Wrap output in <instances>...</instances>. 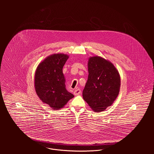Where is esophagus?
<instances>
[{
    "mask_svg": "<svg viewBox=\"0 0 154 154\" xmlns=\"http://www.w3.org/2000/svg\"><path fill=\"white\" fill-rule=\"evenodd\" d=\"M73 94H74L75 95H79V94H81V90H80L79 89H76V90L74 91Z\"/></svg>",
    "mask_w": 154,
    "mask_h": 154,
    "instance_id": "34e87169",
    "label": "esophagus"
}]
</instances>
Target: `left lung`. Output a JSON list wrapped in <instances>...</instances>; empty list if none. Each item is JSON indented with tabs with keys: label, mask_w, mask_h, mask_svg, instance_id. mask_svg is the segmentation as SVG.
Segmentation results:
<instances>
[{
	"label": "left lung",
	"mask_w": 154,
	"mask_h": 154,
	"mask_svg": "<svg viewBox=\"0 0 154 154\" xmlns=\"http://www.w3.org/2000/svg\"><path fill=\"white\" fill-rule=\"evenodd\" d=\"M88 70L83 98L92 110L101 112L116 100L120 88V76L110 61L98 56L89 57Z\"/></svg>",
	"instance_id": "8db88e82"
}]
</instances>
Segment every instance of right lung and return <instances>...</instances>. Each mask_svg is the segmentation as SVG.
Returning <instances> with one entry per match:
<instances>
[{"mask_svg":"<svg viewBox=\"0 0 154 154\" xmlns=\"http://www.w3.org/2000/svg\"><path fill=\"white\" fill-rule=\"evenodd\" d=\"M69 56L63 53L53 54L42 60L37 66L34 76L37 95L53 110L63 108L74 95L66 89L63 67Z\"/></svg>","mask_w":154,"mask_h":154,"instance_id":"right-lung-1","label":"right lung"}]
</instances>
